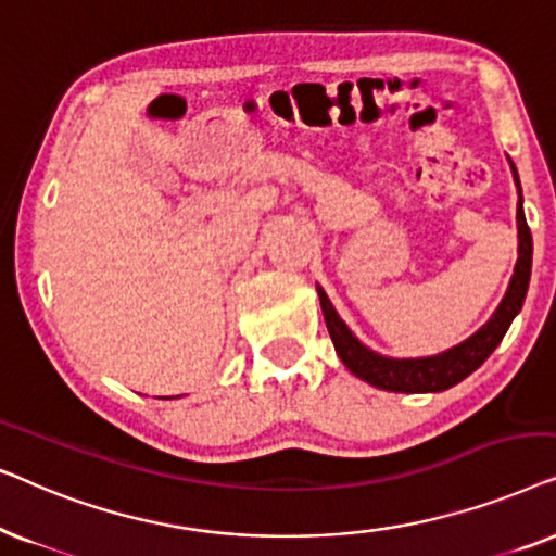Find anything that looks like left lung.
Wrapping results in <instances>:
<instances>
[{"label": "left lung", "mask_w": 556, "mask_h": 556, "mask_svg": "<svg viewBox=\"0 0 556 556\" xmlns=\"http://www.w3.org/2000/svg\"><path fill=\"white\" fill-rule=\"evenodd\" d=\"M514 172L516 189H519V204H516V230H519V261L514 265V276L508 280V288L501 299L498 308L493 311V316L485 321L476 333H470L466 341L455 344L445 352L432 354V356H415V359H397V356H384L379 352H371L369 346H364L359 339L354 337L352 329L341 321V316L333 308L329 295L321 286H316L318 301H321V311L326 318V329L331 333L333 349H337L339 359L344 362V367L352 371L354 377L364 379L371 387L387 392H443L451 390L453 384H458L468 375L481 367L489 359L493 349L501 344L508 326L523 306L529 291V278H531V232L523 217V197L519 185V172L511 159H508Z\"/></svg>", "instance_id": "obj_1"}]
</instances>
